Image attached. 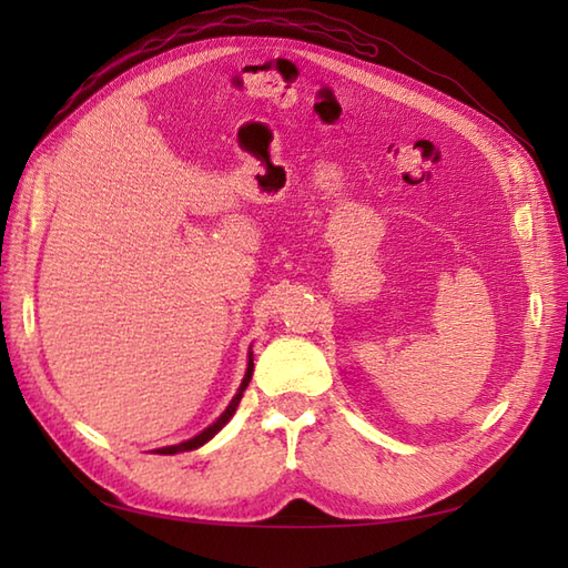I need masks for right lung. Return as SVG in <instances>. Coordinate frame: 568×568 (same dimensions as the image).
Wrapping results in <instances>:
<instances>
[{
	"label": "right lung",
	"instance_id": "add662e5",
	"mask_svg": "<svg viewBox=\"0 0 568 568\" xmlns=\"http://www.w3.org/2000/svg\"><path fill=\"white\" fill-rule=\"evenodd\" d=\"M251 373H253V358L248 356V368H246V376H244V381H241V388H239V393L234 395V400L229 403V407L224 409V413L216 417V422L214 425H210L207 429L204 432H200L197 437H192V439H187V442H183V444H175V446H163V449H159V454H180V452H192V449H197V446H202L204 442H210L216 432H220L229 419H232V415L236 413V407H239V400H241V395H244V390H246V385H248V381H251Z\"/></svg>",
	"mask_w": 568,
	"mask_h": 568
}]
</instances>
